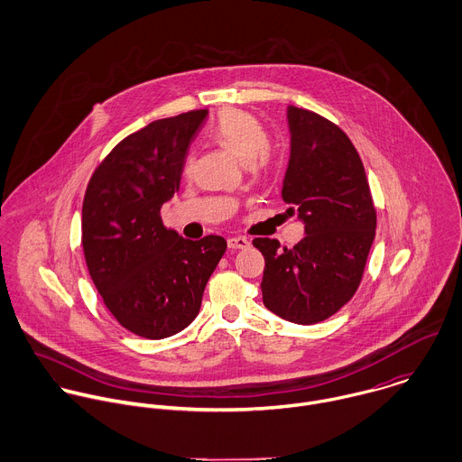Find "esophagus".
I'll return each mask as SVG.
<instances>
[{"label":"esophagus","instance_id":"esophagus-1","mask_svg":"<svg viewBox=\"0 0 462 462\" xmlns=\"http://www.w3.org/2000/svg\"><path fill=\"white\" fill-rule=\"evenodd\" d=\"M227 245H229V249H247L251 245V242L245 236H231V238H227Z\"/></svg>","mask_w":462,"mask_h":462}]
</instances>
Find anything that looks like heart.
<instances>
[{
  "instance_id": "1",
  "label": "heart",
  "mask_w": 462,
  "mask_h": 462,
  "mask_svg": "<svg viewBox=\"0 0 462 462\" xmlns=\"http://www.w3.org/2000/svg\"><path fill=\"white\" fill-rule=\"evenodd\" d=\"M206 138L247 162L254 176H266L277 163V149L258 117L238 108L222 110L206 128ZM190 165L187 158L185 167Z\"/></svg>"
}]
</instances>
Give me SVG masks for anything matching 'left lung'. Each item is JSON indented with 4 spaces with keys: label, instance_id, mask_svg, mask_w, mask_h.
Returning a JSON list of instances; mask_svg holds the SVG:
<instances>
[{
    "label": "left lung",
    "instance_id": "obj_1",
    "mask_svg": "<svg viewBox=\"0 0 462 462\" xmlns=\"http://www.w3.org/2000/svg\"><path fill=\"white\" fill-rule=\"evenodd\" d=\"M291 156L282 183L288 213H299L306 236L293 247L254 238L264 256L263 304L277 317L319 324L357 291L375 238L377 211L354 143L337 125L290 106Z\"/></svg>",
    "mask_w": 462,
    "mask_h": 462
}]
</instances>
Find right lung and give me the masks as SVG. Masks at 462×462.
I'll use <instances>...</instances> for the list:
<instances>
[{"instance_id": "add662e5", "label": "right lung", "mask_w": 462, "mask_h": 462, "mask_svg": "<svg viewBox=\"0 0 462 462\" xmlns=\"http://www.w3.org/2000/svg\"><path fill=\"white\" fill-rule=\"evenodd\" d=\"M208 110L167 117L123 138L96 167L81 208L88 273L114 319L136 336L169 337L200 310L226 240L192 242L167 229L160 209L181 181L185 154Z\"/></svg>"}]
</instances>
